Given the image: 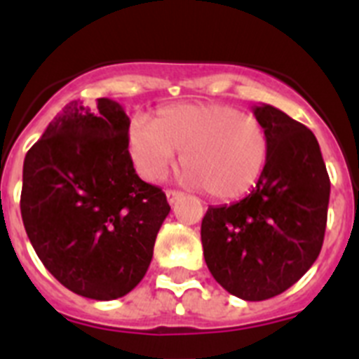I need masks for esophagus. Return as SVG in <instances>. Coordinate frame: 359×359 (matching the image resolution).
Here are the masks:
<instances>
[{
    "label": "esophagus",
    "mask_w": 359,
    "mask_h": 359,
    "mask_svg": "<svg viewBox=\"0 0 359 359\" xmlns=\"http://www.w3.org/2000/svg\"><path fill=\"white\" fill-rule=\"evenodd\" d=\"M183 196V192H180V190H167V201L172 205V203H176V199H180Z\"/></svg>",
    "instance_id": "1"
}]
</instances>
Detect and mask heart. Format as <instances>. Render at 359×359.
<instances>
[{"mask_svg":"<svg viewBox=\"0 0 359 359\" xmlns=\"http://www.w3.org/2000/svg\"><path fill=\"white\" fill-rule=\"evenodd\" d=\"M129 154L149 182L167 174L182 151L187 182L205 187L217 199L246 194L268 161L264 126L224 104H177L161 107L154 122L136 115L128 131Z\"/></svg>","mask_w":359,"mask_h":359,"instance_id":"b5f03b06","label":"heart"}]
</instances>
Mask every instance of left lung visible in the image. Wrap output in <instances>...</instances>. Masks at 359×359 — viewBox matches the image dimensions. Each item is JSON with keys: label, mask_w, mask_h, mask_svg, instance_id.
I'll use <instances>...</instances> for the list:
<instances>
[{"label": "left lung", "mask_w": 359, "mask_h": 359, "mask_svg": "<svg viewBox=\"0 0 359 359\" xmlns=\"http://www.w3.org/2000/svg\"><path fill=\"white\" fill-rule=\"evenodd\" d=\"M269 152L255 189L241 201L208 207L203 255L212 277L243 300L291 287L316 261L327 224L331 182L315 135L269 104L253 106Z\"/></svg>", "instance_id": "1"}]
</instances>
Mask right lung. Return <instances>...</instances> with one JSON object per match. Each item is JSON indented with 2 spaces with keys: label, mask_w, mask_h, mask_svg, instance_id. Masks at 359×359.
Here are the masks:
<instances>
[{
  "label": "right lung",
  "mask_w": 359,
  "mask_h": 359,
  "mask_svg": "<svg viewBox=\"0 0 359 359\" xmlns=\"http://www.w3.org/2000/svg\"><path fill=\"white\" fill-rule=\"evenodd\" d=\"M129 116L111 98L66 104L23 163L21 217L37 257L73 293L115 300L138 286L170 207L142 182Z\"/></svg>",
  "instance_id": "add662e5"
}]
</instances>
